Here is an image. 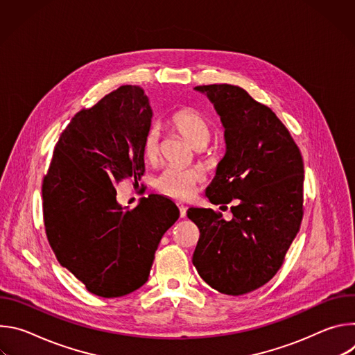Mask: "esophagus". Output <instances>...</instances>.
Segmentation results:
<instances>
[{
	"label": "esophagus",
	"instance_id": "1",
	"mask_svg": "<svg viewBox=\"0 0 355 355\" xmlns=\"http://www.w3.org/2000/svg\"><path fill=\"white\" fill-rule=\"evenodd\" d=\"M178 209H180V218H185L187 216V207H184L182 204H177Z\"/></svg>",
	"mask_w": 355,
	"mask_h": 355
}]
</instances>
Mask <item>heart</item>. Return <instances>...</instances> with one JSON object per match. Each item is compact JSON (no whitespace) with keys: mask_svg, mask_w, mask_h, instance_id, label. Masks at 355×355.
<instances>
[{"mask_svg":"<svg viewBox=\"0 0 355 355\" xmlns=\"http://www.w3.org/2000/svg\"><path fill=\"white\" fill-rule=\"evenodd\" d=\"M173 126L198 150L205 148L211 140L212 130L208 121L191 110H182L173 115ZM159 129L151 126L143 140V156L147 162H155L159 156ZM204 181V173L199 168H181L177 166L166 167L156 178V188L171 198L185 199L195 191L196 184Z\"/></svg>","mask_w":355,"mask_h":355,"instance_id":"heart-1","label":"heart"}]
</instances>
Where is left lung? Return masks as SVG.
Masks as SVG:
<instances>
[{
	"label": "left lung",
	"instance_id": "left-lung-1",
	"mask_svg": "<svg viewBox=\"0 0 355 355\" xmlns=\"http://www.w3.org/2000/svg\"><path fill=\"white\" fill-rule=\"evenodd\" d=\"M220 116L226 153L205 191L220 212L189 208L199 240L192 264L209 286L244 295L267 284L279 270L299 232L303 205V160L288 129L266 105L230 84L198 85Z\"/></svg>",
	"mask_w": 355,
	"mask_h": 355
}]
</instances>
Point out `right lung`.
<instances>
[{"instance_id": "add662e5", "label": "right lung", "mask_w": 355, "mask_h": 355, "mask_svg": "<svg viewBox=\"0 0 355 355\" xmlns=\"http://www.w3.org/2000/svg\"><path fill=\"white\" fill-rule=\"evenodd\" d=\"M151 118L143 88L119 87L74 115L43 180L49 243L59 263L96 296L118 297L143 286L163 234L180 216L162 195L141 198L132 211L116 199V184L144 173Z\"/></svg>"}]
</instances>
